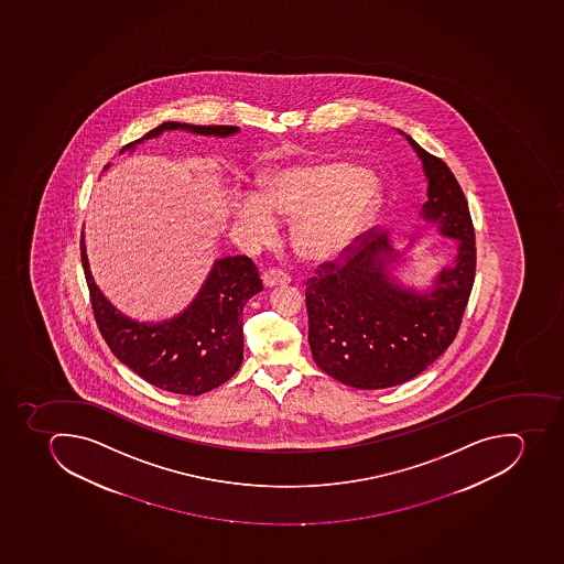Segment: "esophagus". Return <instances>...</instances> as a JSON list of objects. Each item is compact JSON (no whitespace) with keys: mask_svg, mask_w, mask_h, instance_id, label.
<instances>
[{"mask_svg":"<svg viewBox=\"0 0 564 564\" xmlns=\"http://www.w3.org/2000/svg\"><path fill=\"white\" fill-rule=\"evenodd\" d=\"M291 279H289L288 273L284 271L270 270L262 273V284L264 288H275V285H284L289 284Z\"/></svg>","mask_w":564,"mask_h":564,"instance_id":"esophagus-1","label":"esophagus"}]
</instances>
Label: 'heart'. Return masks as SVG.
Here are the masks:
<instances>
[{"label":"heart","mask_w":564,"mask_h":564,"mask_svg":"<svg viewBox=\"0 0 564 564\" xmlns=\"http://www.w3.org/2000/svg\"><path fill=\"white\" fill-rule=\"evenodd\" d=\"M262 193L237 196L234 216L241 236L262 245L279 218L291 221V245L303 261L341 257L371 225L382 204L379 175L346 159H311L265 171Z\"/></svg>","instance_id":"1"}]
</instances>
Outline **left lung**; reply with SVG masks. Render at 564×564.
<instances>
[{
    "instance_id": "left-lung-1",
    "label": "left lung",
    "mask_w": 564,
    "mask_h": 564,
    "mask_svg": "<svg viewBox=\"0 0 564 564\" xmlns=\"http://www.w3.org/2000/svg\"><path fill=\"white\" fill-rule=\"evenodd\" d=\"M402 133L422 161L425 227L455 241L452 261L426 289L403 284L417 234L402 250L389 230H369L343 264L323 265L307 282L308 345L325 373L357 389H386L425 371L452 345L475 280V232L460 185L445 162ZM420 227V230H425ZM434 256V250L429 248Z\"/></svg>"
}]
</instances>
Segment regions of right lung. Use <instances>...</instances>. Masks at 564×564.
Masks as SVG:
<instances>
[{"label":"right lung","mask_w":564,"mask_h":564,"mask_svg":"<svg viewBox=\"0 0 564 564\" xmlns=\"http://www.w3.org/2000/svg\"><path fill=\"white\" fill-rule=\"evenodd\" d=\"M175 130L221 139L239 133V127L227 124L205 127L166 121L121 148L119 155L135 152L141 142ZM84 237L82 232V265L93 313L105 341L124 366L155 388L189 397L207 393L236 375L241 368L245 346L242 308L253 294L262 291L259 271L248 257L214 261L195 299L181 314L162 322H138L101 293L90 273Z\"/></svg>","instance_id":"1"}]
</instances>
